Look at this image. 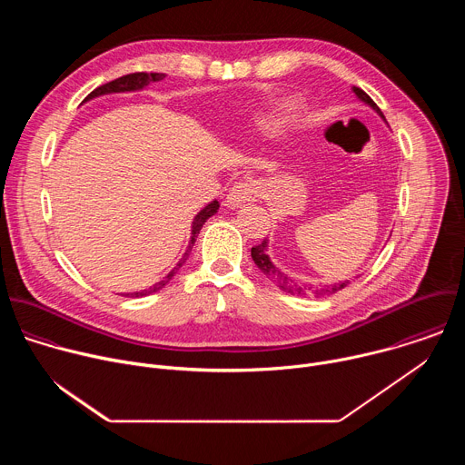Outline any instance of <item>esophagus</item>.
<instances>
[{"instance_id":"34e87169","label":"esophagus","mask_w":465,"mask_h":465,"mask_svg":"<svg viewBox=\"0 0 465 465\" xmlns=\"http://www.w3.org/2000/svg\"><path fill=\"white\" fill-rule=\"evenodd\" d=\"M259 196H261V185L255 180H241L230 189L226 203L232 208H239L248 203H255Z\"/></svg>"}]
</instances>
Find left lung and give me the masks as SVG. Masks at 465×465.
I'll list each match as a JSON object with an SVG mask.
<instances>
[{
  "mask_svg": "<svg viewBox=\"0 0 465 465\" xmlns=\"http://www.w3.org/2000/svg\"><path fill=\"white\" fill-rule=\"evenodd\" d=\"M353 92H355V95L362 101V103H366V104H370L382 119H384V115H382V112H381V108L373 103V99L364 92V90H361V88H357V86H353ZM267 239H264L261 244H257V246H253L252 248V259H253V262L257 264V269L267 276L272 283H276L282 291H285V292H291V294H298V296H309V294H314L316 298L318 296H323V294H333V292H337V291H341V289H344L350 282H342V283H335V285H325V287H314V285H309V283H302V282H298V280H294V278H291V276H287L285 272H282L278 267H274V262L271 261V257L267 255Z\"/></svg>",
  "mask_w": 465,
  "mask_h": 465,
  "instance_id": "left-lung-1",
  "label": "left lung"
}]
</instances>
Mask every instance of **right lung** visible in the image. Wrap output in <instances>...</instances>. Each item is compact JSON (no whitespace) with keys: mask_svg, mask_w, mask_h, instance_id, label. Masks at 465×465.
I'll list each match as a JSON object with an SVG mask.
<instances>
[{"mask_svg":"<svg viewBox=\"0 0 465 465\" xmlns=\"http://www.w3.org/2000/svg\"><path fill=\"white\" fill-rule=\"evenodd\" d=\"M165 75L163 74H145V72H140V74H128V75H123V77H119V79H115V81H110V83H106V84H103V86H99V88H95L84 101H90V99H94V97H99V95H106V94H119V92H136V90H143L147 84H151V83H156V81H162ZM217 210H219V203L217 201H213V203H210L204 210H201L198 212V215L193 219V224H191V241H189V246H187V250H185V253L182 255V259L176 262V267L163 278V280H160L158 283H154L153 287H149V289H145V291H140V292H128V294H124V296H130V298H140V296H147V294H153V292H158L160 289H163L171 280H173V276L180 271V267L182 264L187 261V257H189V253H191V248H193V244H194V241H196V235L201 233V230H203V226H204V223L212 217V215H215L217 213Z\"/></svg>","mask_w":465,"mask_h":465,"instance_id":"right-lung-1","label":"right lung"}]
</instances>
